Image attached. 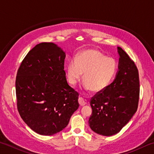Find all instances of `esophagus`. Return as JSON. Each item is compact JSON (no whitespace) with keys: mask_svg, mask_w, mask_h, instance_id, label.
<instances>
[{"mask_svg":"<svg viewBox=\"0 0 154 154\" xmlns=\"http://www.w3.org/2000/svg\"><path fill=\"white\" fill-rule=\"evenodd\" d=\"M78 101H79V105L81 106H84V105H86V103H85V101L83 100V98H82V97L79 98V100H78Z\"/></svg>","mask_w":154,"mask_h":154,"instance_id":"1","label":"esophagus"}]
</instances>
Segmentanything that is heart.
<instances>
[{"mask_svg": "<svg viewBox=\"0 0 154 154\" xmlns=\"http://www.w3.org/2000/svg\"><path fill=\"white\" fill-rule=\"evenodd\" d=\"M116 62L98 51H83L69 62L66 75L69 82L76 85L82 77L83 88L85 90L100 92L110 84L116 72Z\"/></svg>", "mask_w": 154, "mask_h": 154, "instance_id": "b5f03b06", "label": "heart"}]
</instances>
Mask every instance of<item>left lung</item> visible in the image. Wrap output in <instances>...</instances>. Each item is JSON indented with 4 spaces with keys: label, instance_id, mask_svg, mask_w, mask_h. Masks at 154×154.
Returning <instances> with one entry per match:
<instances>
[{
    "label": "left lung",
    "instance_id": "1",
    "mask_svg": "<svg viewBox=\"0 0 154 154\" xmlns=\"http://www.w3.org/2000/svg\"><path fill=\"white\" fill-rule=\"evenodd\" d=\"M118 71L110 85L90 100L88 123L94 132L112 136L120 131L136 113L139 98V72L134 62L118 47Z\"/></svg>",
    "mask_w": 154,
    "mask_h": 154
}]
</instances>
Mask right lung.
Returning a JSON list of instances; mask_svg holds the SVG:
<instances>
[{"mask_svg": "<svg viewBox=\"0 0 154 154\" xmlns=\"http://www.w3.org/2000/svg\"><path fill=\"white\" fill-rule=\"evenodd\" d=\"M66 54L53 43L28 52L17 71L15 89L21 118L33 131L49 136L66 127L79 107V94L68 84Z\"/></svg>", "mask_w": 154, "mask_h": 154, "instance_id": "add662e5", "label": "right lung"}]
</instances>
